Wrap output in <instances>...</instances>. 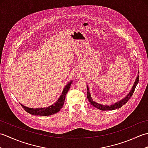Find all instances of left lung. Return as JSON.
Returning <instances> with one entry per match:
<instances>
[{
  "mask_svg": "<svg viewBox=\"0 0 148 148\" xmlns=\"http://www.w3.org/2000/svg\"><path fill=\"white\" fill-rule=\"evenodd\" d=\"M139 75H137V79H136V81H135V83L134 84L132 88V90L130 91V92L128 94L127 97H125V98H124L123 99L120 100V101L117 102V103H114V104L111 105V106H104V105L99 104V103L93 101L92 97H91V95H90V91H89L88 86H87V99H88L91 105L93 106L94 107H95V108L99 109L100 110H101V111H108V110L109 111V110H114V109H116L120 108L121 107H122L123 106L125 105V103H126L128 101V100H129V99H130V97L132 96L133 93H134L135 89H136V86L137 85L138 83H139Z\"/></svg>",
  "mask_w": 148,
  "mask_h": 148,
  "instance_id": "8db88e82",
  "label": "left lung"
}]
</instances>
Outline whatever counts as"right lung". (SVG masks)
<instances>
[{"label": "right lung", "instance_id": "add662e5", "mask_svg": "<svg viewBox=\"0 0 148 148\" xmlns=\"http://www.w3.org/2000/svg\"><path fill=\"white\" fill-rule=\"evenodd\" d=\"M72 81H70L66 86L65 87V88L63 90V92L62 93L61 96L60 97V98L57 100V102L55 103L53 105H51L49 107H47V108H37V109H32V108H27V107H25L21 104L25 111L27 112L30 113V114L34 115V116H49L53 114H55V113L58 112L60 110L63 106H64V103L65 102V96L66 94L68 92V91L70 88V86L71 85Z\"/></svg>", "mask_w": 148, "mask_h": 148}]
</instances>
